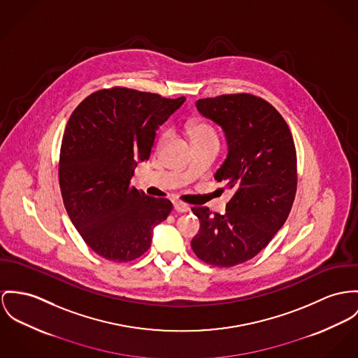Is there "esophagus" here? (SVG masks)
I'll return each mask as SVG.
<instances>
[{
	"label": "esophagus",
	"mask_w": 358,
	"mask_h": 358,
	"mask_svg": "<svg viewBox=\"0 0 358 358\" xmlns=\"http://www.w3.org/2000/svg\"><path fill=\"white\" fill-rule=\"evenodd\" d=\"M174 210L177 213H187V211H189V207L181 201H174Z\"/></svg>",
	"instance_id": "1"
}]
</instances>
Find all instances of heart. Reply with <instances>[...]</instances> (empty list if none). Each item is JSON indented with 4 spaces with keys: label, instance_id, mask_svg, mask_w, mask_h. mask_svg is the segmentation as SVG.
<instances>
[{
    "label": "heart",
    "instance_id": "1",
    "mask_svg": "<svg viewBox=\"0 0 358 358\" xmlns=\"http://www.w3.org/2000/svg\"><path fill=\"white\" fill-rule=\"evenodd\" d=\"M188 135L192 140V143L196 141H207V140H218L217 131L207 122H193L188 127ZM167 138V132H164L159 138V143L162 144Z\"/></svg>",
    "mask_w": 358,
    "mask_h": 358
}]
</instances>
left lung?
<instances>
[{"label": "left lung", "instance_id": "left-lung-1", "mask_svg": "<svg viewBox=\"0 0 358 358\" xmlns=\"http://www.w3.org/2000/svg\"><path fill=\"white\" fill-rule=\"evenodd\" d=\"M197 111L224 134L227 155L214 178L233 192L224 214L194 207L200 220L194 255L217 267H233L267 247L292 210L297 159L290 129L268 102L249 94L199 99Z\"/></svg>", "mask_w": 358, "mask_h": 358}]
</instances>
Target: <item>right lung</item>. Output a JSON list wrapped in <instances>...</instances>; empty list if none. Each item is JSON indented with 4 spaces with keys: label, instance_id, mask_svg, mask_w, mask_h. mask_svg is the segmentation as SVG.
Wrapping results in <instances>:
<instances>
[{
    "label": "right lung",
    "instance_id": "1",
    "mask_svg": "<svg viewBox=\"0 0 358 358\" xmlns=\"http://www.w3.org/2000/svg\"><path fill=\"white\" fill-rule=\"evenodd\" d=\"M185 98L128 88L102 90L72 113L59 152V188L66 213L85 244L111 262L140 257L152 229L173 206L129 187L148 159L155 134Z\"/></svg>",
    "mask_w": 358,
    "mask_h": 358
}]
</instances>
